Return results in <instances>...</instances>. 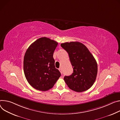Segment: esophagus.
I'll use <instances>...</instances> for the list:
<instances>
[{"mask_svg":"<svg viewBox=\"0 0 120 120\" xmlns=\"http://www.w3.org/2000/svg\"><path fill=\"white\" fill-rule=\"evenodd\" d=\"M59 71H60V72H61V74H62V69H61V68H59Z\"/></svg>","mask_w":120,"mask_h":120,"instance_id":"esophagus-1","label":"esophagus"}]
</instances>
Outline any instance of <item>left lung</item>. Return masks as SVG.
I'll return each instance as SVG.
<instances>
[{"mask_svg": "<svg viewBox=\"0 0 120 120\" xmlns=\"http://www.w3.org/2000/svg\"><path fill=\"white\" fill-rule=\"evenodd\" d=\"M61 47L68 53L73 73L64 76V80L69 88L81 92L89 90L96 79L98 66L94 56L87 47L78 41L65 42Z\"/></svg>", "mask_w": 120, "mask_h": 120, "instance_id": "obj_1", "label": "left lung"}]
</instances>
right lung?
Instances as JSON below:
<instances>
[{
  "label": "right lung",
  "instance_id": "obj_1",
  "mask_svg": "<svg viewBox=\"0 0 120 120\" xmlns=\"http://www.w3.org/2000/svg\"><path fill=\"white\" fill-rule=\"evenodd\" d=\"M58 42L41 37L27 49L23 60L24 75L28 83L36 90L47 91L53 86L61 76L53 58Z\"/></svg>",
  "mask_w": 120,
  "mask_h": 120
}]
</instances>
